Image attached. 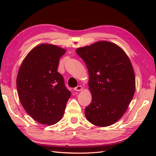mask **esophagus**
<instances>
[{
  "label": "esophagus",
  "mask_w": 156,
  "mask_h": 156,
  "mask_svg": "<svg viewBox=\"0 0 156 156\" xmlns=\"http://www.w3.org/2000/svg\"><path fill=\"white\" fill-rule=\"evenodd\" d=\"M74 90L76 91H81L82 90V86H78V87H76V88H74Z\"/></svg>",
  "instance_id": "obj_1"
}]
</instances>
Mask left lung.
I'll list each match as a JSON object with an SVG mask.
<instances>
[{
    "instance_id": "8db88e82",
    "label": "left lung",
    "mask_w": 156,
    "mask_h": 156,
    "mask_svg": "<svg viewBox=\"0 0 156 156\" xmlns=\"http://www.w3.org/2000/svg\"><path fill=\"white\" fill-rule=\"evenodd\" d=\"M76 51L89 74L92 101L84 110L86 118L98 127L114 124L127 111L135 94V76L130 59L118 45L107 41Z\"/></svg>"
}]
</instances>
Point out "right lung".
Returning <instances> with one entry per match:
<instances>
[{
	"mask_svg": "<svg viewBox=\"0 0 156 156\" xmlns=\"http://www.w3.org/2000/svg\"><path fill=\"white\" fill-rule=\"evenodd\" d=\"M66 49L41 44L26 55L16 76L21 103L29 115L39 123L52 125L61 120L71 92L58 72L59 58Z\"/></svg>",
	"mask_w": 156,
	"mask_h": 156,
	"instance_id": "1",
	"label": "right lung"
}]
</instances>
